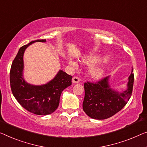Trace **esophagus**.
Masks as SVG:
<instances>
[{
  "mask_svg": "<svg viewBox=\"0 0 147 147\" xmlns=\"http://www.w3.org/2000/svg\"><path fill=\"white\" fill-rule=\"evenodd\" d=\"M72 82L75 83V84L80 82V78L77 77V76H74V77L73 78V79H72Z\"/></svg>",
  "mask_w": 147,
  "mask_h": 147,
  "instance_id": "1",
  "label": "esophagus"
}]
</instances>
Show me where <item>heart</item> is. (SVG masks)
<instances>
[{"label":"heart","instance_id":"b5f03b06","mask_svg":"<svg viewBox=\"0 0 147 147\" xmlns=\"http://www.w3.org/2000/svg\"><path fill=\"white\" fill-rule=\"evenodd\" d=\"M100 56L97 55H88L84 57L83 58L82 61L84 63H86L87 65H92L94 64L96 62H98L100 60ZM71 64L74 65L75 63L73 61H71ZM90 74L92 76L93 78H100L104 76L105 74V70L103 67L100 66H94L92 67L90 71Z\"/></svg>","mask_w":147,"mask_h":147}]
</instances>
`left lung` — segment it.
Returning a JSON list of instances; mask_svg holds the SVG:
<instances>
[{
	"mask_svg": "<svg viewBox=\"0 0 147 147\" xmlns=\"http://www.w3.org/2000/svg\"><path fill=\"white\" fill-rule=\"evenodd\" d=\"M133 69L128 77L125 90L119 92L111 86L110 76L98 83L85 82L83 110L94 119H106L115 115L127 104L132 94Z\"/></svg>",
	"mask_w": 147,
	"mask_h": 147,
	"instance_id": "obj_1",
	"label": "left lung"
}]
</instances>
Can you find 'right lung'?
<instances>
[{
	"mask_svg": "<svg viewBox=\"0 0 147 147\" xmlns=\"http://www.w3.org/2000/svg\"><path fill=\"white\" fill-rule=\"evenodd\" d=\"M46 42V39L34 41L20 48L13 61L10 73V87L13 96L24 108L36 115L51 114L57 109L63 90L72 84L73 76L59 70L55 77L43 84L35 85L24 77V54L30 45Z\"/></svg>",
	"mask_w": 147,
	"mask_h": 147,
	"instance_id": "obj_1",
	"label": "right lung"
}]
</instances>
